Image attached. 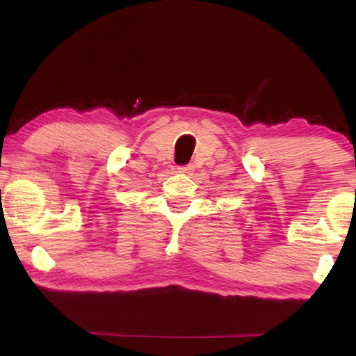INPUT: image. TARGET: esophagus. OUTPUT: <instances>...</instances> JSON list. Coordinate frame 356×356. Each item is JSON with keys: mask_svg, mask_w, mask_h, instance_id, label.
I'll use <instances>...</instances> for the list:
<instances>
[{"mask_svg": "<svg viewBox=\"0 0 356 356\" xmlns=\"http://www.w3.org/2000/svg\"><path fill=\"white\" fill-rule=\"evenodd\" d=\"M179 172L182 174H193V166H184V168H179Z\"/></svg>", "mask_w": 356, "mask_h": 356, "instance_id": "esophagus-1", "label": "esophagus"}]
</instances>
